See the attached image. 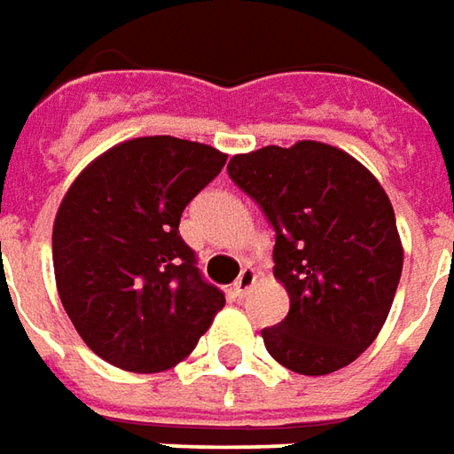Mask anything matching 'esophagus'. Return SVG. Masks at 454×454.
Here are the masks:
<instances>
[{"mask_svg": "<svg viewBox=\"0 0 454 454\" xmlns=\"http://www.w3.org/2000/svg\"><path fill=\"white\" fill-rule=\"evenodd\" d=\"M253 283H255V273H253V268H243L240 270V276L233 283V295H239V298H246L248 291L253 288Z\"/></svg>", "mask_w": 454, "mask_h": 454, "instance_id": "34e87169", "label": "esophagus"}]
</instances>
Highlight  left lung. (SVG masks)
<instances>
[{
    "label": "left lung",
    "instance_id": "obj_1",
    "mask_svg": "<svg viewBox=\"0 0 454 454\" xmlns=\"http://www.w3.org/2000/svg\"><path fill=\"white\" fill-rule=\"evenodd\" d=\"M228 176L276 231L273 276L291 310L261 331L268 353L301 375L350 365L385 325L403 273L387 193L350 153L320 141L239 153Z\"/></svg>",
    "mask_w": 454,
    "mask_h": 454
}]
</instances>
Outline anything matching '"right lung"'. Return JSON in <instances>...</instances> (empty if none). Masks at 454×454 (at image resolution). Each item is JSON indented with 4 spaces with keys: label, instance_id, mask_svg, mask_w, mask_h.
<instances>
[{
    "label": "right lung",
    "instance_id": "1",
    "mask_svg": "<svg viewBox=\"0 0 454 454\" xmlns=\"http://www.w3.org/2000/svg\"><path fill=\"white\" fill-rule=\"evenodd\" d=\"M226 159L199 141L131 138L67 191L51 233L59 298L82 340L111 365L171 368L226 305L178 233L184 208Z\"/></svg>",
    "mask_w": 454,
    "mask_h": 454
}]
</instances>
